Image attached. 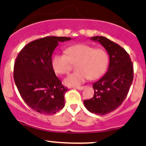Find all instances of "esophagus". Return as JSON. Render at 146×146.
Wrapping results in <instances>:
<instances>
[{
	"mask_svg": "<svg viewBox=\"0 0 146 146\" xmlns=\"http://www.w3.org/2000/svg\"><path fill=\"white\" fill-rule=\"evenodd\" d=\"M75 88L77 89V90H82L84 88H85V87H83V86H82V87H75Z\"/></svg>",
	"mask_w": 146,
	"mask_h": 146,
	"instance_id": "obj_1",
	"label": "esophagus"
}]
</instances>
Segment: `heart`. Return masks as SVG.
<instances>
[{"mask_svg":"<svg viewBox=\"0 0 146 146\" xmlns=\"http://www.w3.org/2000/svg\"><path fill=\"white\" fill-rule=\"evenodd\" d=\"M76 73L69 75L64 80L67 86H78L85 82L100 78L106 70L108 56L102 49H94L85 44H78L68 47L66 53H56L52 59V66L55 73L67 74L72 68V64L77 63Z\"/></svg>","mask_w":146,"mask_h":146,"instance_id":"b5f03b06","label":"heart"}]
</instances>
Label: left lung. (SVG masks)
Here are the masks:
<instances>
[{"mask_svg":"<svg viewBox=\"0 0 146 146\" xmlns=\"http://www.w3.org/2000/svg\"><path fill=\"white\" fill-rule=\"evenodd\" d=\"M90 40L101 44L109 55V66L106 74L93 83L94 94L84 101L85 108L91 113L104 115L114 111L125 101L134 78L133 64L129 54L115 42L103 36Z\"/></svg>","mask_w":146,"mask_h":146,"instance_id":"1","label":"left lung"}]
</instances>
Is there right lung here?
Returning <instances> with one entry per match:
<instances>
[{
	"label": "right lung",
	"instance_id": "1",
	"mask_svg": "<svg viewBox=\"0 0 146 146\" xmlns=\"http://www.w3.org/2000/svg\"><path fill=\"white\" fill-rule=\"evenodd\" d=\"M71 40L67 37L49 36L27 45L18 54L14 66V80L23 100L42 114L52 115L65 106L68 89L55 75L52 55L59 42Z\"/></svg>",
	"mask_w": 146,
	"mask_h": 146
}]
</instances>
